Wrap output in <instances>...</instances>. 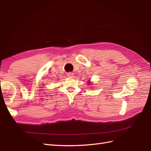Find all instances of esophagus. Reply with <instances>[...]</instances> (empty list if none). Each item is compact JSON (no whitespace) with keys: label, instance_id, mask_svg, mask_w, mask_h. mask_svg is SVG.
<instances>
[{"label":"esophagus","instance_id":"34e87169","mask_svg":"<svg viewBox=\"0 0 151 151\" xmlns=\"http://www.w3.org/2000/svg\"><path fill=\"white\" fill-rule=\"evenodd\" d=\"M67 76H69V77H72V76H73V73H69L68 74H67Z\"/></svg>","mask_w":151,"mask_h":151}]
</instances>
